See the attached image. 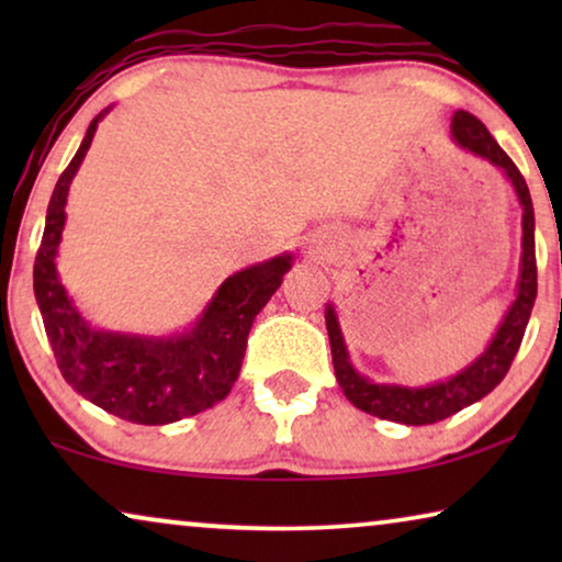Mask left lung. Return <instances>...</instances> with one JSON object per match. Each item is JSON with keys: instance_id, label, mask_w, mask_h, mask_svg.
<instances>
[{"instance_id": "1", "label": "left lung", "mask_w": 562, "mask_h": 562, "mask_svg": "<svg viewBox=\"0 0 562 562\" xmlns=\"http://www.w3.org/2000/svg\"><path fill=\"white\" fill-rule=\"evenodd\" d=\"M450 133L452 140H456L460 148L488 160V164H494L496 168H502L514 191H517V199L521 204V260L517 299L509 304L502 325L496 327L494 337H491L486 350H483L479 358L471 360L465 368H460V371L456 375H450V379L427 383V386L375 383L368 379V375H360L350 363V352L348 345H345L335 306H325L329 348H333V366L342 394L348 396V402L352 406H358L360 412L373 414V417L379 419L398 422V425H435V422L448 419L450 414L465 409V406L481 402L483 396L491 394V391L504 381L514 356H517L537 296L535 210L525 176H521L519 168L512 164V158L498 148V143L491 137L486 125H483L479 117H473L471 112L458 110L452 114Z\"/></svg>"}]
</instances>
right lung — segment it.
Instances as JSON below:
<instances>
[{
  "instance_id": "1",
  "label": "right lung",
  "mask_w": 562,
  "mask_h": 562,
  "mask_svg": "<svg viewBox=\"0 0 562 562\" xmlns=\"http://www.w3.org/2000/svg\"><path fill=\"white\" fill-rule=\"evenodd\" d=\"M91 120L71 164L53 189L33 286L56 363L76 394L133 425H171L222 402L240 375L252 319L294 263L281 252L227 276L194 325L168 337L112 333L89 325L58 276V245L66 225L68 189L83 164L99 122Z\"/></svg>"
}]
</instances>
